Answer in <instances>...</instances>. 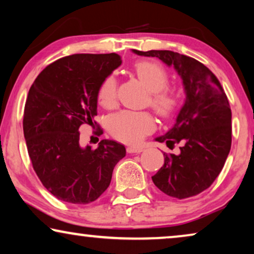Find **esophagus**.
Returning a JSON list of instances; mask_svg holds the SVG:
<instances>
[{
    "label": "esophagus",
    "instance_id": "1",
    "mask_svg": "<svg viewBox=\"0 0 254 254\" xmlns=\"http://www.w3.org/2000/svg\"><path fill=\"white\" fill-rule=\"evenodd\" d=\"M143 151V148L140 147H127V152L128 154H140V152Z\"/></svg>",
    "mask_w": 254,
    "mask_h": 254
}]
</instances>
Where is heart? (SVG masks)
I'll return each instance as SVG.
<instances>
[{"mask_svg": "<svg viewBox=\"0 0 254 254\" xmlns=\"http://www.w3.org/2000/svg\"><path fill=\"white\" fill-rule=\"evenodd\" d=\"M134 70L137 77L149 91H151L150 105L162 117H169L179 105V98L175 92L165 89L169 83V75L161 64L155 61H140ZM117 98V81L114 76L104 79L98 91L99 103L104 107H112ZM106 127L114 138L124 143L136 144L145 135L155 129L156 124L149 112L123 110L107 118Z\"/></svg>", "mask_w": 254, "mask_h": 254, "instance_id": "obj_1", "label": "heart"}]
</instances>
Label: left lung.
Listing matches in <instances>:
<instances>
[{
	"instance_id": "8db88e82",
	"label": "left lung",
	"mask_w": 254,
	"mask_h": 254,
	"mask_svg": "<svg viewBox=\"0 0 254 254\" xmlns=\"http://www.w3.org/2000/svg\"><path fill=\"white\" fill-rule=\"evenodd\" d=\"M141 57L158 58L182 77L186 99L176 123L158 142L179 154H165L164 165L151 177L166 195L185 199L207 190L223 169L231 148V110L216 76L195 59L172 51L133 50Z\"/></svg>"
}]
</instances>
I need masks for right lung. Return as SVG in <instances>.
Returning <instances> with one entry per match:
<instances>
[{"label": "right lung", "instance_id": "add662e5", "mask_svg": "<svg viewBox=\"0 0 254 254\" xmlns=\"http://www.w3.org/2000/svg\"><path fill=\"white\" fill-rule=\"evenodd\" d=\"M121 64L120 55L72 54L47 65L34 79L24 109L23 130L38 178L59 200L86 204L110 186L124 144L102 140L79 144L78 128L93 125L104 79Z\"/></svg>", "mask_w": 254, "mask_h": 254}]
</instances>
